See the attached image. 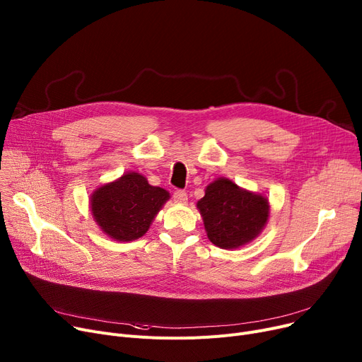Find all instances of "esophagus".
<instances>
[{"label":"esophagus","instance_id":"esophagus-1","mask_svg":"<svg viewBox=\"0 0 362 362\" xmlns=\"http://www.w3.org/2000/svg\"><path fill=\"white\" fill-rule=\"evenodd\" d=\"M173 198H175V202L177 204H186L187 202V195L185 191H176L173 194Z\"/></svg>","mask_w":362,"mask_h":362}]
</instances>
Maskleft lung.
I'll return each mask as SVG.
<instances>
[{
	"label": "left lung",
	"mask_w": 362,
	"mask_h": 362,
	"mask_svg": "<svg viewBox=\"0 0 362 362\" xmlns=\"http://www.w3.org/2000/svg\"><path fill=\"white\" fill-rule=\"evenodd\" d=\"M205 232L216 246L235 250L254 240L269 220V199L226 177H218L205 189L197 204Z\"/></svg>",
	"instance_id": "1"
}]
</instances>
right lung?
<instances>
[{
    "label": "right lung",
    "instance_id": "add662e5",
    "mask_svg": "<svg viewBox=\"0 0 362 362\" xmlns=\"http://www.w3.org/2000/svg\"><path fill=\"white\" fill-rule=\"evenodd\" d=\"M168 198L165 189L151 186L146 177L129 171L120 179L95 189L90 195V211L107 236L129 242L148 232Z\"/></svg>",
    "mask_w": 362,
    "mask_h": 362
}]
</instances>
